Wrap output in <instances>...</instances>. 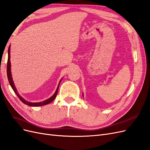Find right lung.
I'll use <instances>...</instances> for the list:
<instances>
[{
	"mask_svg": "<svg viewBox=\"0 0 150 150\" xmlns=\"http://www.w3.org/2000/svg\"><path fill=\"white\" fill-rule=\"evenodd\" d=\"M10 48L11 47L9 46L8 47V60H7V78H8V82H9L10 85L11 86V87L12 88V89L13 90V91L15 92V93L16 94L17 96H18L20 99V100L27 105H28L29 106H44V105H46V104H47L50 103H51L52 101H53L54 100V99L56 98V96H57V94L58 92V88H59V84L58 87L55 93L54 94L53 96L52 97L50 98L49 99H47V100L44 101L43 102H40V103H30V102H28L25 101L24 99L22 98L20 95L18 94L17 91V89L15 87L14 84H13V82L12 81V75H11V61H10ZM61 82V81H60Z\"/></svg>",
	"mask_w": 150,
	"mask_h": 150,
	"instance_id": "right-lung-1",
	"label": "right lung"
}]
</instances>
